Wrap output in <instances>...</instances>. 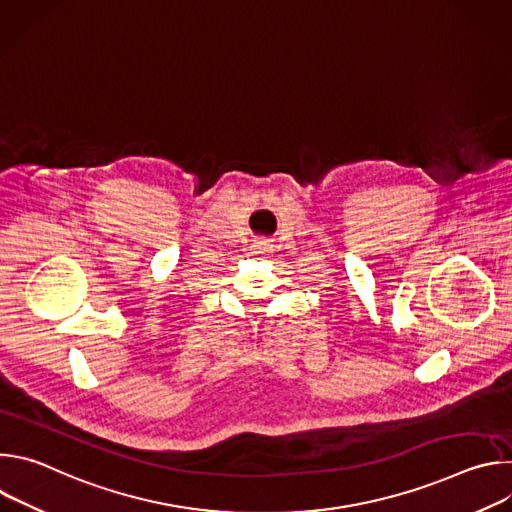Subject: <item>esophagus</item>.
<instances>
[{"instance_id": "34e87169", "label": "esophagus", "mask_w": 512, "mask_h": 512, "mask_svg": "<svg viewBox=\"0 0 512 512\" xmlns=\"http://www.w3.org/2000/svg\"><path fill=\"white\" fill-rule=\"evenodd\" d=\"M257 253H259V255H265V253H269V245H265V243H259V245H257Z\"/></svg>"}]
</instances>
